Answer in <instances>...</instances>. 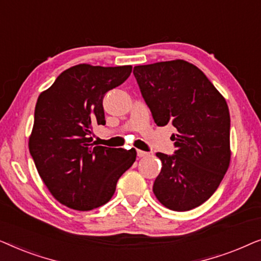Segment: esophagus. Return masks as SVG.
<instances>
[{
    "label": "esophagus",
    "instance_id": "obj_1",
    "mask_svg": "<svg viewBox=\"0 0 261 261\" xmlns=\"http://www.w3.org/2000/svg\"><path fill=\"white\" fill-rule=\"evenodd\" d=\"M137 154H138L139 158H142V156L148 155V153H147V152H145V151H141V149H138V151H137Z\"/></svg>",
    "mask_w": 261,
    "mask_h": 261
}]
</instances>
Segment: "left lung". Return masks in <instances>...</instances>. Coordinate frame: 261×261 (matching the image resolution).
<instances>
[{"mask_svg":"<svg viewBox=\"0 0 261 261\" xmlns=\"http://www.w3.org/2000/svg\"><path fill=\"white\" fill-rule=\"evenodd\" d=\"M133 73L158 126L171 123L177 151L156 153L158 201L174 212L201 205L219 188L230 164L227 102L204 73L183 59L134 66Z\"/></svg>","mask_w":261,"mask_h":261,"instance_id":"8db88e82","label":"left lung"}]
</instances>
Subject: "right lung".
<instances>
[{
	"label": "right lung",
	"mask_w": 261,
	"mask_h": 261,
	"mask_svg": "<svg viewBox=\"0 0 261 261\" xmlns=\"http://www.w3.org/2000/svg\"><path fill=\"white\" fill-rule=\"evenodd\" d=\"M130 72V65L78 64L39 95L28 147L46 188L67 208L87 212L106 204L137 159L134 148L95 146L90 137L92 127L106 124L103 96Z\"/></svg>",
	"instance_id": "obj_1"
}]
</instances>
